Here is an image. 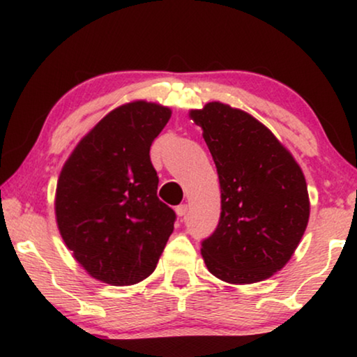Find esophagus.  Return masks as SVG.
<instances>
[{"label":"esophagus","mask_w":357,"mask_h":357,"mask_svg":"<svg viewBox=\"0 0 357 357\" xmlns=\"http://www.w3.org/2000/svg\"><path fill=\"white\" fill-rule=\"evenodd\" d=\"M175 213H177L178 218H183L185 214L188 213V204H178V206L175 208Z\"/></svg>","instance_id":"obj_1"}]
</instances>
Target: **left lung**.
Masks as SVG:
<instances>
[{
  "label": "left lung",
  "mask_w": 357,
  "mask_h": 357,
  "mask_svg": "<svg viewBox=\"0 0 357 357\" xmlns=\"http://www.w3.org/2000/svg\"><path fill=\"white\" fill-rule=\"evenodd\" d=\"M218 169L221 218L202 243L211 275L252 284L280 271L296 252L310 216L299 164L255 116L221 102L190 110Z\"/></svg>",
  "instance_id": "8db88e82"
}]
</instances>
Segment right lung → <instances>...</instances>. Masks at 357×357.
Segmentation results:
<instances>
[{"mask_svg":"<svg viewBox=\"0 0 357 357\" xmlns=\"http://www.w3.org/2000/svg\"><path fill=\"white\" fill-rule=\"evenodd\" d=\"M170 115L155 102L116 107L77 143L58 177L63 242L87 275L107 284L146 280L174 231L175 213L158 198L149 158Z\"/></svg>","mask_w":357,"mask_h":357,"instance_id":"right-lung-1","label":"right lung"}]
</instances>
